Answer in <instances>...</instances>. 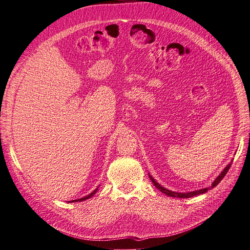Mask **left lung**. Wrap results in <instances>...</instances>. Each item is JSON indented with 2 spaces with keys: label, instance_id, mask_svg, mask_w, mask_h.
<instances>
[{
  "label": "left lung",
  "instance_id": "obj_1",
  "mask_svg": "<svg viewBox=\"0 0 250 250\" xmlns=\"http://www.w3.org/2000/svg\"><path fill=\"white\" fill-rule=\"evenodd\" d=\"M230 166H231V164H229L228 166H226V167L224 168V170L221 172L220 175H219V176L215 179V181H213V184H211L210 187L204 188H201V190H197V191L188 192V193H178V192L170 191V190H168V188H166L162 187L160 184L157 183V181H155L151 176H150V179H151V181H152V183H153V185L158 188V190H160L161 192H163L164 194H166L167 196H170V197H174V198H190V197H194V196H196V195H200V194L206 193V192H208V190H210V188H215V187L223 179V177L226 175V173H228V171L229 170Z\"/></svg>",
  "mask_w": 250,
  "mask_h": 250
}]
</instances>
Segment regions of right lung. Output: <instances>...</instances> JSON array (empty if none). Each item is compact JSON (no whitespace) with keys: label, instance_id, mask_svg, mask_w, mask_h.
Returning a JSON list of instances; mask_svg holds the SVG:
<instances>
[{"label":"right lung","instance_id":"add662e5","mask_svg":"<svg viewBox=\"0 0 250 250\" xmlns=\"http://www.w3.org/2000/svg\"><path fill=\"white\" fill-rule=\"evenodd\" d=\"M98 191V188H96V190L94 191V192H92L90 194H88V195H86V196H84V197L83 198H80V199H76V200H72V201H70V202H77V201H83V200H86V199H88V198H90V197H93V196L96 194V192Z\"/></svg>","mask_w":250,"mask_h":250}]
</instances>
